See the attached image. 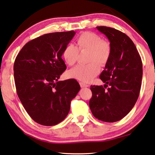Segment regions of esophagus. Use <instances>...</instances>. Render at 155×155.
<instances>
[{
  "label": "esophagus",
  "mask_w": 155,
  "mask_h": 155,
  "mask_svg": "<svg viewBox=\"0 0 155 155\" xmlns=\"http://www.w3.org/2000/svg\"><path fill=\"white\" fill-rule=\"evenodd\" d=\"M81 88H86V87H88V85H87L84 82H80L79 83Z\"/></svg>",
  "instance_id": "1"
}]
</instances>
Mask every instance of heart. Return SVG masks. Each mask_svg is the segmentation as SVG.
I'll return each instance as SVG.
<instances>
[{
	"instance_id": "b5f03b06",
	"label": "heart",
	"mask_w": 155,
	"mask_h": 155,
	"mask_svg": "<svg viewBox=\"0 0 155 155\" xmlns=\"http://www.w3.org/2000/svg\"><path fill=\"white\" fill-rule=\"evenodd\" d=\"M78 47L72 43L65 46L62 53L64 62L68 65L74 64L78 60L80 51H90L88 64H78L67 72V77L83 82H90L98 74L100 65L104 66L110 60L112 48L110 43L102 40L101 37L93 32H84L77 38ZM97 62L99 63H97Z\"/></svg>"
}]
</instances>
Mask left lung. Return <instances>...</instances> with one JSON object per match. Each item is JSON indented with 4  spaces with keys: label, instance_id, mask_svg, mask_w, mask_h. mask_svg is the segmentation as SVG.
Wrapping results in <instances>:
<instances>
[{
    "label": "left lung",
    "instance_id": "8db88e82",
    "mask_svg": "<svg viewBox=\"0 0 155 155\" xmlns=\"http://www.w3.org/2000/svg\"><path fill=\"white\" fill-rule=\"evenodd\" d=\"M110 42L112 53L100 78L102 86H91L89 107L95 118L105 122L121 120L132 110L138 98L143 77L140 56L131 39L123 32L97 27ZM110 86L106 90L104 87Z\"/></svg>",
    "mask_w": 155,
    "mask_h": 155
}]
</instances>
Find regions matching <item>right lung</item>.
I'll use <instances>...</instances> for the list:
<instances>
[{
	"label": "right lung",
	"instance_id": "right-lung-1",
	"mask_svg": "<svg viewBox=\"0 0 155 155\" xmlns=\"http://www.w3.org/2000/svg\"><path fill=\"white\" fill-rule=\"evenodd\" d=\"M75 31L44 34L24 45L14 63L17 93L36 123L55 126L64 120L80 91L75 79L60 81L67 67L62 59Z\"/></svg>",
	"mask_w": 155,
	"mask_h": 155
}]
</instances>
